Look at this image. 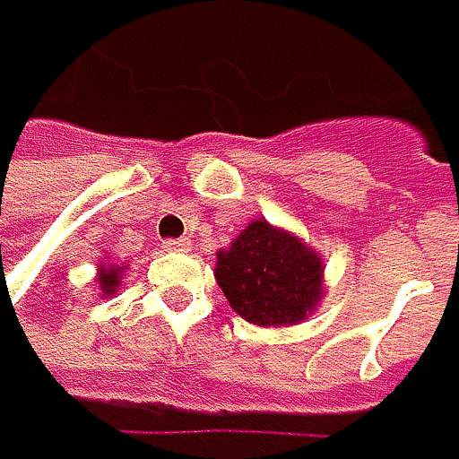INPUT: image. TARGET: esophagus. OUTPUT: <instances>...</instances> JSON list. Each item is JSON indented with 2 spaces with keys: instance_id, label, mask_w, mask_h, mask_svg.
I'll list each match as a JSON object with an SVG mask.
<instances>
[{
  "instance_id": "esophagus-1",
  "label": "esophagus",
  "mask_w": 459,
  "mask_h": 459,
  "mask_svg": "<svg viewBox=\"0 0 459 459\" xmlns=\"http://www.w3.org/2000/svg\"><path fill=\"white\" fill-rule=\"evenodd\" d=\"M165 250H170V253H186L189 250V242L186 239H168L165 242Z\"/></svg>"
}]
</instances>
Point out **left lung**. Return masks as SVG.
Instances as JSON below:
<instances>
[{
    "label": "left lung",
    "instance_id": "1",
    "mask_svg": "<svg viewBox=\"0 0 459 459\" xmlns=\"http://www.w3.org/2000/svg\"><path fill=\"white\" fill-rule=\"evenodd\" d=\"M214 278L231 308L264 327L303 322L325 297L319 253L267 220H253L217 253Z\"/></svg>",
    "mask_w": 459,
    "mask_h": 459
}]
</instances>
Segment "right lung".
I'll return each mask as SVG.
<instances>
[{
  "label": "right lung",
  "instance_id": "right-lung-1",
  "mask_svg": "<svg viewBox=\"0 0 459 459\" xmlns=\"http://www.w3.org/2000/svg\"><path fill=\"white\" fill-rule=\"evenodd\" d=\"M120 273H123V267H117V264H101L99 267V294L101 297H109V294H115L117 291V286H120Z\"/></svg>",
  "mask_w": 459,
  "mask_h": 459
}]
</instances>
